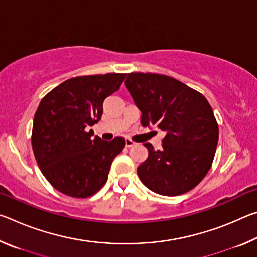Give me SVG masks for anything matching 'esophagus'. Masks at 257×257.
I'll return each mask as SVG.
<instances>
[{
    "label": "esophagus",
    "mask_w": 257,
    "mask_h": 257,
    "mask_svg": "<svg viewBox=\"0 0 257 257\" xmlns=\"http://www.w3.org/2000/svg\"><path fill=\"white\" fill-rule=\"evenodd\" d=\"M135 145V142H133L132 139H125V147H132Z\"/></svg>",
    "instance_id": "1"
}]
</instances>
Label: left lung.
<instances>
[{
    "instance_id": "1",
    "label": "left lung",
    "mask_w": 257,
    "mask_h": 257,
    "mask_svg": "<svg viewBox=\"0 0 257 257\" xmlns=\"http://www.w3.org/2000/svg\"><path fill=\"white\" fill-rule=\"evenodd\" d=\"M125 86L142 112L143 127L165 132L162 149L150 143L147 159L137 168L147 188L164 196H178L195 188L214 159L219 125L203 95L170 76L132 72Z\"/></svg>"
}]
</instances>
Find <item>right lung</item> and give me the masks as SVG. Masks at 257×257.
Returning <instances> with one entry per match:
<instances>
[{
  "mask_svg": "<svg viewBox=\"0 0 257 257\" xmlns=\"http://www.w3.org/2000/svg\"><path fill=\"white\" fill-rule=\"evenodd\" d=\"M127 73L78 76L47 93L34 116L32 146L46 180L67 196L87 198L107 180L113 160L124 149L122 137L92 138L103 102L120 88Z\"/></svg>",
  "mask_w": 257,
  "mask_h": 257,
  "instance_id": "add662e5",
  "label": "right lung"
}]
</instances>
